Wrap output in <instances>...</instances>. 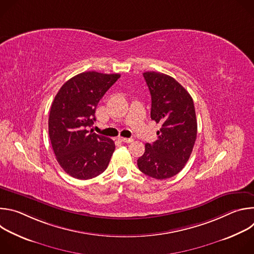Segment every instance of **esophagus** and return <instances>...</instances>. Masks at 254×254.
<instances>
[{"instance_id": "1", "label": "esophagus", "mask_w": 254, "mask_h": 254, "mask_svg": "<svg viewBox=\"0 0 254 254\" xmlns=\"http://www.w3.org/2000/svg\"><path fill=\"white\" fill-rule=\"evenodd\" d=\"M119 139H120L121 141L127 142V143H129V142H131V141L133 140L132 138H127V137H119Z\"/></svg>"}]
</instances>
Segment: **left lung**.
Segmentation results:
<instances>
[{
	"mask_svg": "<svg viewBox=\"0 0 254 254\" xmlns=\"http://www.w3.org/2000/svg\"><path fill=\"white\" fill-rule=\"evenodd\" d=\"M142 75L152 96L151 119L162 127L158 139L146 143L137 167L149 177L164 180L182 171L193 151L197 136L194 102L175 78L155 71Z\"/></svg>",
	"mask_w": 254,
	"mask_h": 254,
	"instance_id": "obj_1",
	"label": "left lung"
}]
</instances>
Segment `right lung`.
<instances>
[{
  "label": "right lung",
  "mask_w": 254,
  "mask_h": 254,
  "mask_svg": "<svg viewBox=\"0 0 254 254\" xmlns=\"http://www.w3.org/2000/svg\"><path fill=\"white\" fill-rule=\"evenodd\" d=\"M120 77L96 71L82 72L67 80L52 102L49 137L57 162L71 177L92 179L110 164L115 141L88 127L95 121L99 100Z\"/></svg>",
  "instance_id": "obj_1"
}]
</instances>
